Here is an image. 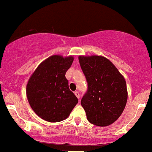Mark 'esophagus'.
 Here are the masks:
<instances>
[{"instance_id":"esophagus-1","label":"esophagus","mask_w":152,"mask_h":152,"mask_svg":"<svg viewBox=\"0 0 152 152\" xmlns=\"http://www.w3.org/2000/svg\"><path fill=\"white\" fill-rule=\"evenodd\" d=\"M74 94H75V95H76V97H77L78 99L80 98V94H79V92H77V91H76V92H74Z\"/></svg>"}]
</instances>
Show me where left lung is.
<instances>
[{
	"mask_svg": "<svg viewBox=\"0 0 152 152\" xmlns=\"http://www.w3.org/2000/svg\"><path fill=\"white\" fill-rule=\"evenodd\" d=\"M88 84L81 104L92 124L106 127L116 122L125 108L127 89L124 76L103 56L79 57Z\"/></svg>",
	"mask_w": 152,
	"mask_h": 152,
	"instance_id": "8db88e82",
	"label": "left lung"
}]
</instances>
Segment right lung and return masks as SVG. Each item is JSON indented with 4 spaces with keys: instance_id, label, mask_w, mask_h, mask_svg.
<instances>
[{
    "instance_id": "obj_1",
    "label": "right lung",
    "mask_w": 152,
    "mask_h": 152,
    "mask_svg": "<svg viewBox=\"0 0 152 152\" xmlns=\"http://www.w3.org/2000/svg\"><path fill=\"white\" fill-rule=\"evenodd\" d=\"M73 61V56H50L40 63L28 81L26 95L29 104L44 120L61 122L69 116L78 103L65 78Z\"/></svg>"
}]
</instances>
